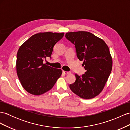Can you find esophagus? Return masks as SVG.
<instances>
[{
    "label": "esophagus",
    "instance_id": "obj_1",
    "mask_svg": "<svg viewBox=\"0 0 130 130\" xmlns=\"http://www.w3.org/2000/svg\"><path fill=\"white\" fill-rule=\"evenodd\" d=\"M63 73L65 75H67V74H70V73L69 72H66V71H64V70H63Z\"/></svg>",
    "mask_w": 130,
    "mask_h": 130
}]
</instances>
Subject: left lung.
<instances>
[{
	"instance_id": "left-lung-1",
	"label": "left lung",
	"mask_w": 130,
	"mask_h": 130,
	"mask_svg": "<svg viewBox=\"0 0 130 130\" xmlns=\"http://www.w3.org/2000/svg\"><path fill=\"white\" fill-rule=\"evenodd\" d=\"M65 36L75 45L77 58L84 61L86 70L82 76L75 74L76 81L69 85L70 89L83 99L95 98L103 90L112 71L108 46L103 40L87 31L67 32Z\"/></svg>"
}]
</instances>
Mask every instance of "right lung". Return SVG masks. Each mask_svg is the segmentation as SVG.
I'll list each match as a JSON object with an SVG mask.
<instances>
[{
	"instance_id": "add662e5",
	"label": "right lung",
	"mask_w": 130,
	"mask_h": 130,
	"mask_svg": "<svg viewBox=\"0 0 130 130\" xmlns=\"http://www.w3.org/2000/svg\"><path fill=\"white\" fill-rule=\"evenodd\" d=\"M64 33L40 32L32 35L19 47L17 54L16 72L26 92L40 95L53 88L62 71L43 63L51 57L54 46Z\"/></svg>"
}]
</instances>
